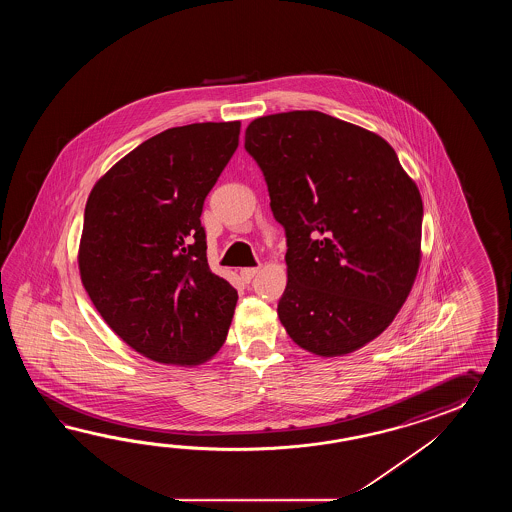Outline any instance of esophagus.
Returning <instances> with one entry per match:
<instances>
[{
    "instance_id": "esophagus-1",
    "label": "esophagus",
    "mask_w": 512,
    "mask_h": 512,
    "mask_svg": "<svg viewBox=\"0 0 512 512\" xmlns=\"http://www.w3.org/2000/svg\"><path fill=\"white\" fill-rule=\"evenodd\" d=\"M258 272H260V269H258V267H247V269H241V280H243V282L249 283L251 282L252 278H254L256 274H258Z\"/></svg>"
}]
</instances>
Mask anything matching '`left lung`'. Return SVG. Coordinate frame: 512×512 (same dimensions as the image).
Returning <instances> with one entry per match:
<instances>
[{
    "label": "left lung",
    "instance_id": "1",
    "mask_svg": "<svg viewBox=\"0 0 512 512\" xmlns=\"http://www.w3.org/2000/svg\"><path fill=\"white\" fill-rule=\"evenodd\" d=\"M245 150L287 236L278 316L300 348L338 357L393 322L421 263L423 199L373 131L320 111L252 120Z\"/></svg>",
    "mask_w": 512,
    "mask_h": 512
}]
</instances>
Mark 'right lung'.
Returning <instances> with one entry per match:
<instances>
[{"instance_id":"right-lung-1","label":"right lung","mask_w":512,"mask_h":512,"mask_svg":"<svg viewBox=\"0 0 512 512\" xmlns=\"http://www.w3.org/2000/svg\"><path fill=\"white\" fill-rule=\"evenodd\" d=\"M240 128L232 120L163 131L113 164L87 197L82 285L146 359L197 366L227 340L238 293L210 271L199 218Z\"/></svg>"}]
</instances>
